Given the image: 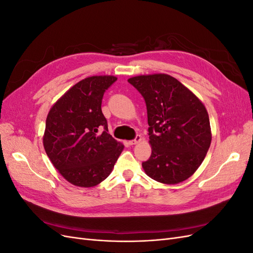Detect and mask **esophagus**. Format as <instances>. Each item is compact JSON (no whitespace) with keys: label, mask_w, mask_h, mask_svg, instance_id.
<instances>
[{"label":"esophagus","mask_w":253,"mask_h":253,"mask_svg":"<svg viewBox=\"0 0 253 253\" xmlns=\"http://www.w3.org/2000/svg\"><path fill=\"white\" fill-rule=\"evenodd\" d=\"M142 140V138H141V136L140 135H137L136 137H135V139L134 140H131L129 141V144H137V143H139L140 141Z\"/></svg>","instance_id":"34e87169"}]
</instances>
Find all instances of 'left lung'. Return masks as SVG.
I'll use <instances>...</instances> for the list:
<instances>
[{
	"mask_svg": "<svg viewBox=\"0 0 253 253\" xmlns=\"http://www.w3.org/2000/svg\"><path fill=\"white\" fill-rule=\"evenodd\" d=\"M127 81L147 104L152 154L142 163L145 174L165 185L185 181L200 168L211 144L206 106L168 74L139 75Z\"/></svg>",
	"mask_w": 253,
	"mask_h": 253,
	"instance_id": "1",
	"label": "left lung"
}]
</instances>
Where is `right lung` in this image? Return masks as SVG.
Segmentation results:
<instances>
[{"label":"right lung","instance_id":"obj_1","mask_svg":"<svg viewBox=\"0 0 253 253\" xmlns=\"http://www.w3.org/2000/svg\"><path fill=\"white\" fill-rule=\"evenodd\" d=\"M116 80L110 75L82 79L47 114L45 152L58 172L74 186L99 185L111 174L124 151V143L108 134V122L101 111L104 91ZM102 128L105 131L100 134Z\"/></svg>","mask_w":253,"mask_h":253}]
</instances>
